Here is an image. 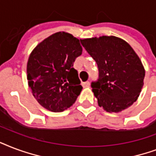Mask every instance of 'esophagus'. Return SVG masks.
I'll return each instance as SVG.
<instances>
[{"label": "esophagus", "mask_w": 156, "mask_h": 156, "mask_svg": "<svg viewBox=\"0 0 156 156\" xmlns=\"http://www.w3.org/2000/svg\"><path fill=\"white\" fill-rule=\"evenodd\" d=\"M89 81H86V82H84V83H82V86L85 88V87H89Z\"/></svg>", "instance_id": "obj_1"}]
</instances>
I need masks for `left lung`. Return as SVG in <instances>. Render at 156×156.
I'll return each mask as SVG.
<instances>
[{
    "label": "left lung",
    "mask_w": 156,
    "mask_h": 156,
    "mask_svg": "<svg viewBox=\"0 0 156 156\" xmlns=\"http://www.w3.org/2000/svg\"><path fill=\"white\" fill-rule=\"evenodd\" d=\"M94 59L99 78L91 84L98 106L107 112H120L136 102L144 84L145 69L130 44L114 36L80 40Z\"/></svg>",
    "instance_id": "obj_1"
}]
</instances>
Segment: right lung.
Segmentation results:
<instances>
[{
    "instance_id": "obj_1",
    "label": "right lung",
    "mask_w": 156,
    "mask_h": 156,
    "mask_svg": "<svg viewBox=\"0 0 156 156\" xmlns=\"http://www.w3.org/2000/svg\"><path fill=\"white\" fill-rule=\"evenodd\" d=\"M81 54L80 40L65 32L52 34L35 47L27 64V79L41 106L61 112L76 102L82 86L72 67Z\"/></svg>"
}]
</instances>
